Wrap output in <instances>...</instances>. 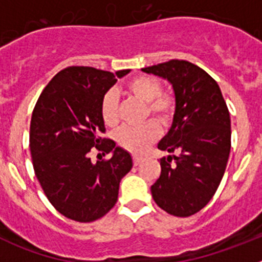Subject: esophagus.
<instances>
[{
  "instance_id": "obj_1",
  "label": "esophagus",
  "mask_w": 262,
  "mask_h": 262,
  "mask_svg": "<svg viewBox=\"0 0 262 262\" xmlns=\"http://www.w3.org/2000/svg\"><path fill=\"white\" fill-rule=\"evenodd\" d=\"M140 161H142V159L140 157H134V165H139L140 164Z\"/></svg>"
}]
</instances>
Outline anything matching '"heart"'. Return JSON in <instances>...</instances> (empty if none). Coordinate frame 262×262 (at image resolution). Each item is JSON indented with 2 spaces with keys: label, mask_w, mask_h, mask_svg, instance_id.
Listing matches in <instances>:
<instances>
[{
  "label": "heart",
  "mask_w": 262,
  "mask_h": 262,
  "mask_svg": "<svg viewBox=\"0 0 262 262\" xmlns=\"http://www.w3.org/2000/svg\"><path fill=\"white\" fill-rule=\"evenodd\" d=\"M129 96L145 102V117H154L160 124L166 126L172 122L176 111L174 97L161 93L160 81L148 76H136L127 81L124 86ZM101 118L107 127L117 126L119 122L118 97L108 90L101 99ZM159 136V127L154 120H148L140 126H124L115 133V142L133 154H143Z\"/></svg>",
  "instance_id": "b5f03b06"
}]
</instances>
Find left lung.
Wrapping results in <instances>:
<instances>
[{
	"label": "left lung",
	"mask_w": 262,
	"mask_h": 262,
	"mask_svg": "<svg viewBox=\"0 0 262 262\" xmlns=\"http://www.w3.org/2000/svg\"><path fill=\"white\" fill-rule=\"evenodd\" d=\"M173 86L176 111L170 129L157 148L161 173L151 186L159 207L174 216H190L210 202L223 178L231 151V119L216 81L185 60L143 68Z\"/></svg>",
	"instance_id": "obj_1"
}]
</instances>
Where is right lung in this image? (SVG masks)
I'll list each match as a JSON object with an SVG mask.
<instances>
[{"mask_svg":"<svg viewBox=\"0 0 262 262\" xmlns=\"http://www.w3.org/2000/svg\"><path fill=\"white\" fill-rule=\"evenodd\" d=\"M129 69L115 73L92 67H68L39 96L30 124L32 165L48 201L60 214L88 223L117 203L120 180L133 168L131 155L101 138L105 123L101 99ZM110 153L93 163L91 148Z\"/></svg>","mask_w":262,"mask_h":262,"instance_id":"add662e5","label":"right lung"}]
</instances>
